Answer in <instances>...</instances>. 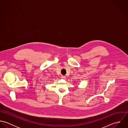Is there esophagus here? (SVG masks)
<instances>
[{"mask_svg": "<svg viewBox=\"0 0 128 128\" xmlns=\"http://www.w3.org/2000/svg\"><path fill=\"white\" fill-rule=\"evenodd\" d=\"M61 78H62V79H65L66 78V76H61Z\"/></svg>", "mask_w": 128, "mask_h": 128, "instance_id": "34e87169", "label": "esophagus"}]
</instances>
